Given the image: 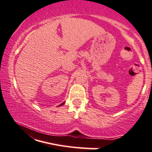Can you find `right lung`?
Instances as JSON below:
<instances>
[{
  "label": "right lung",
  "instance_id": "add662e5",
  "mask_svg": "<svg viewBox=\"0 0 152 152\" xmlns=\"http://www.w3.org/2000/svg\"><path fill=\"white\" fill-rule=\"evenodd\" d=\"M64 104V102H63V103H62V104H59V105H58V106H61V105H63V104Z\"/></svg>",
  "mask_w": 152,
  "mask_h": 152
}]
</instances>
